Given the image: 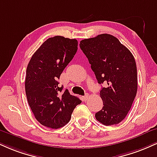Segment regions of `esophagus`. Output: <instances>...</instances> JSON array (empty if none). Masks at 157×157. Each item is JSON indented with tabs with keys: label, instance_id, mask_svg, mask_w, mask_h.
Listing matches in <instances>:
<instances>
[{
	"label": "esophagus",
	"instance_id": "34e87169",
	"mask_svg": "<svg viewBox=\"0 0 157 157\" xmlns=\"http://www.w3.org/2000/svg\"><path fill=\"white\" fill-rule=\"evenodd\" d=\"M88 97H89V95H88V94H86V95L84 96L83 97V98H82V99H83V101H86L87 100H88Z\"/></svg>",
	"mask_w": 157,
	"mask_h": 157
}]
</instances>
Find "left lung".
Returning <instances> with one entry per match:
<instances>
[{"instance_id":"1","label":"left lung","mask_w":157,"mask_h":157,"mask_svg":"<svg viewBox=\"0 0 157 157\" xmlns=\"http://www.w3.org/2000/svg\"><path fill=\"white\" fill-rule=\"evenodd\" d=\"M80 48L86 55L99 84L103 107L95 114L105 126L118 124L125 118L137 90V67L132 52L116 37L103 33L83 39Z\"/></svg>"}]
</instances>
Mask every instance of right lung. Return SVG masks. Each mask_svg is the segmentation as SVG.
<instances>
[{
    "mask_svg": "<svg viewBox=\"0 0 157 157\" xmlns=\"http://www.w3.org/2000/svg\"><path fill=\"white\" fill-rule=\"evenodd\" d=\"M77 40L60 36L49 38L34 52L26 70L25 82L28 102L41 125L58 129L71 119L82 101L71 96L58 79L77 50Z\"/></svg>",
    "mask_w": 157,
    "mask_h": 157,
    "instance_id": "add662e5",
    "label": "right lung"
}]
</instances>
